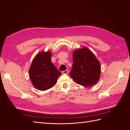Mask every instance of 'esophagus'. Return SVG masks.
Instances as JSON below:
<instances>
[{"mask_svg": "<svg viewBox=\"0 0 130 130\" xmlns=\"http://www.w3.org/2000/svg\"><path fill=\"white\" fill-rule=\"evenodd\" d=\"M68 73H69V71L68 70H64V71L62 72V73L64 74H67Z\"/></svg>", "mask_w": 130, "mask_h": 130, "instance_id": "34e87169", "label": "esophagus"}]
</instances>
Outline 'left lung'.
<instances>
[{
    "label": "left lung",
    "instance_id": "1",
    "mask_svg": "<svg viewBox=\"0 0 130 130\" xmlns=\"http://www.w3.org/2000/svg\"><path fill=\"white\" fill-rule=\"evenodd\" d=\"M73 64L70 76L76 84L90 87L99 81L101 74L99 61L86 46L74 51Z\"/></svg>",
    "mask_w": 130,
    "mask_h": 130
}]
</instances>
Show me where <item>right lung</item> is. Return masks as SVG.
<instances>
[{"label":"right lung","instance_id":"add662e5","mask_svg":"<svg viewBox=\"0 0 130 130\" xmlns=\"http://www.w3.org/2000/svg\"><path fill=\"white\" fill-rule=\"evenodd\" d=\"M52 54L50 51L38 53L33 59L29 69V76L35 88L45 90L56 84L61 73L51 61Z\"/></svg>","mask_w":130,"mask_h":130}]
</instances>
